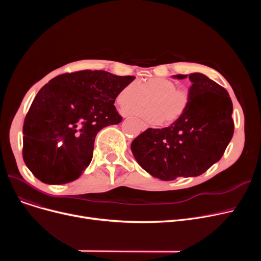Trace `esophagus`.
<instances>
[{"mask_svg": "<svg viewBox=\"0 0 261 261\" xmlns=\"http://www.w3.org/2000/svg\"><path fill=\"white\" fill-rule=\"evenodd\" d=\"M123 116L126 117V115H123ZM142 129H143V130H146V129H147V125H146V123L142 122Z\"/></svg>", "mask_w": 261, "mask_h": 261, "instance_id": "obj_1", "label": "esophagus"}]
</instances>
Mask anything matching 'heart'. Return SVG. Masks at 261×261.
Returning <instances> with one entry per match:
<instances>
[{
  "label": "heart",
  "mask_w": 261,
  "mask_h": 261,
  "mask_svg": "<svg viewBox=\"0 0 261 261\" xmlns=\"http://www.w3.org/2000/svg\"><path fill=\"white\" fill-rule=\"evenodd\" d=\"M149 108L126 109L125 113L139 115L146 121L159 125L163 120L171 123L182 117L190 102V94L185 88H177L174 81L166 78H150L141 82H129L116 95V102L121 107H134L149 99Z\"/></svg>",
  "instance_id": "obj_1"
}]
</instances>
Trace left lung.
I'll list each match as a JSON object with an SVG mask.
<instances>
[{"mask_svg": "<svg viewBox=\"0 0 261 261\" xmlns=\"http://www.w3.org/2000/svg\"><path fill=\"white\" fill-rule=\"evenodd\" d=\"M188 77L190 102L182 117L166 128H148L131 144L139 165L163 181L202 174L222 158L234 134L227 91L204 74Z\"/></svg>", "mask_w": 261, "mask_h": 261, "instance_id": "8db88e82", "label": "left lung"}]
</instances>
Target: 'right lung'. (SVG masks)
Returning a JSON list of instances; mask_svg holds the SVG:
<instances>
[{"label":"right lung","mask_w":261,"mask_h":261,"mask_svg":"<svg viewBox=\"0 0 261 261\" xmlns=\"http://www.w3.org/2000/svg\"><path fill=\"white\" fill-rule=\"evenodd\" d=\"M134 79L86 70L55 77L38 92L23 126V160L38 180L58 185L78 179L97 133L121 121L116 95Z\"/></svg>","instance_id":"obj_1"}]
</instances>
